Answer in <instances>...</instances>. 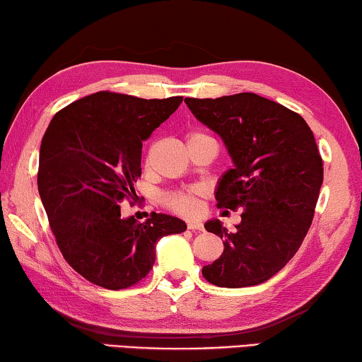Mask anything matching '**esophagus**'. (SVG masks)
<instances>
[{"label":"esophagus","mask_w":362,"mask_h":362,"mask_svg":"<svg viewBox=\"0 0 362 362\" xmlns=\"http://www.w3.org/2000/svg\"><path fill=\"white\" fill-rule=\"evenodd\" d=\"M187 229L204 230V224H202V221H187Z\"/></svg>","instance_id":"1"}]
</instances>
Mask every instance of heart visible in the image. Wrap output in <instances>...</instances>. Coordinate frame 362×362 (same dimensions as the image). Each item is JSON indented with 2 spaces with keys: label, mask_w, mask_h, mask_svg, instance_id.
<instances>
[{
  "label": "heart",
  "mask_w": 362,
  "mask_h": 362,
  "mask_svg": "<svg viewBox=\"0 0 362 362\" xmlns=\"http://www.w3.org/2000/svg\"><path fill=\"white\" fill-rule=\"evenodd\" d=\"M204 139H213L205 132L194 130L187 135V144L204 141ZM202 195L200 187H189L186 191H177L170 194L165 199V205H167L171 211L177 214H185V216H192L199 211V197Z\"/></svg>",
  "instance_id": "obj_1"
}]
</instances>
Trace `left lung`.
Masks as SVG:
<instances>
[{"mask_svg":"<svg viewBox=\"0 0 362 362\" xmlns=\"http://www.w3.org/2000/svg\"><path fill=\"white\" fill-rule=\"evenodd\" d=\"M197 120L218 133L233 168L221 176L219 208H242V223L227 232L224 251L202 275L221 288H246L278 274L305 238L322 185V160L313 132L299 114L256 93L186 98Z\"/></svg>","mask_w":362,"mask_h":362,"instance_id":"1","label":"left lung"}]
</instances>
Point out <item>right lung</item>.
I'll return each instance as SVG.
<instances>
[{
    "label": "right lung",
    "mask_w": 362,
    "mask_h": 362,
    "mask_svg": "<svg viewBox=\"0 0 362 362\" xmlns=\"http://www.w3.org/2000/svg\"><path fill=\"white\" fill-rule=\"evenodd\" d=\"M181 101L97 92L63 107L44 133L37 191L50 229L65 261L97 286L136 284L156 262L158 240L187 229L170 214L146 223L120 216L141 176L143 141Z\"/></svg>",
    "instance_id": "add662e5"
}]
</instances>
